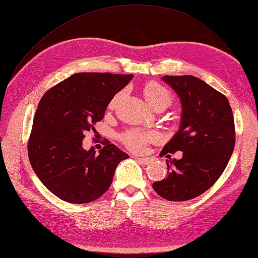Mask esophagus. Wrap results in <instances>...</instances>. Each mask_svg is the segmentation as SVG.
Instances as JSON below:
<instances>
[{"label":"esophagus","instance_id":"34e87169","mask_svg":"<svg viewBox=\"0 0 258 258\" xmlns=\"http://www.w3.org/2000/svg\"><path fill=\"white\" fill-rule=\"evenodd\" d=\"M140 163H142L143 165H148L149 163L152 160V158H136Z\"/></svg>","mask_w":258,"mask_h":258}]
</instances>
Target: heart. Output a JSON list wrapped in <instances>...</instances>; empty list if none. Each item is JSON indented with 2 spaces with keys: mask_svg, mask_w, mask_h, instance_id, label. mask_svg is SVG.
<instances>
[{
  "mask_svg": "<svg viewBox=\"0 0 258 258\" xmlns=\"http://www.w3.org/2000/svg\"><path fill=\"white\" fill-rule=\"evenodd\" d=\"M122 92L118 93L117 95L112 98L110 103V107L115 106V104L118 102V99L121 97ZM144 96L148 99V102L154 106L160 102L169 103L171 100V94L167 91L166 87L159 83H150L144 89ZM158 133L155 131H141V130H130L128 133H125L122 136V141L124 142L125 146L129 149L134 151H142L146 149L147 144L151 141L158 139Z\"/></svg>",
  "mask_w": 258,
  "mask_h": 258,
  "instance_id": "b5f03b06",
  "label": "heart"
}]
</instances>
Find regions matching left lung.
Instances as JSON below:
<instances>
[{
    "instance_id": "left-lung-1",
    "label": "left lung",
    "mask_w": 258,
    "mask_h": 258,
    "mask_svg": "<svg viewBox=\"0 0 258 258\" xmlns=\"http://www.w3.org/2000/svg\"><path fill=\"white\" fill-rule=\"evenodd\" d=\"M162 80L177 94L180 123L160 155L183 152L180 160H166L167 176L153 189L169 202L196 198L216 183L234 150V119L228 98L192 75ZM168 156L171 155H167Z\"/></svg>"
}]
</instances>
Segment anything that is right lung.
<instances>
[{
    "instance_id": "add662e5",
    "label": "right lung",
    "mask_w": 258,
    "mask_h": 258,
    "mask_svg": "<svg viewBox=\"0 0 258 258\" xmlns=\"http://www.w3.org/2000/svg\"><path fill=\"white\" fill-rule=\"evenodd\" d=\"M133 74L75 73L40 99L28 141L31 167L48 189L70 204H87L108 190L117 165L129 155L115 144L82 147Z\"/></svg>"
}]
</instances>
